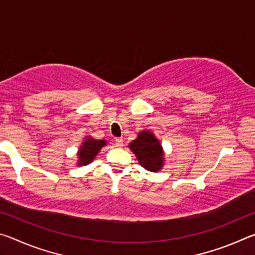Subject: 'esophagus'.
I'll return each instance as SVG.
<instances>
[{"mask_svg":"<svg viewBox=\"0 0 255 255\" xmlns=\"http://www.w3.org/2000/svg\"><path fill=\"white\" fill-rule=\"evenodd\" d=\"M115 144H116V146H117V147H122V146H123V138L122 137L116 138Z\"/></svg>","mask_w":255,"mask_h":255,"instance_id":"34e87169","label":"esophagus"}]
</instances>
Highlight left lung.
Instances as JSON below:
<instances>
[{"instance_id": "8db88e82", "label": "left lung", "mask_w": 255, "mask_h": 255, "mask_svg": "<svg viewBox=\"0 0 255 255\" xmlns=\"http://www.w3.org/2000/svg\"><path fill=\"white\" fill-rule=\"evenodd\" d=\"M137 159L146 170L156 172L163 165V153L158 140L152 132L141 131L137 139L129 144Z\"/></svg>"}]
</instances>
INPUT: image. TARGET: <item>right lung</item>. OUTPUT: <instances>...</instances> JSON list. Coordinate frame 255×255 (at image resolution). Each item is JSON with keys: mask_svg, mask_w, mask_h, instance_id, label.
<instances>
[{"mask_svg": "<svg viewBox=\"0 0 255 255\" xmlns=\"http://www.w3.org/2000/svg\"><path fill=\"white\" fill-rule=\"evenodd\" d=\"M107 144L106 140H94L91 137L84 140L83 146H82L79 153L80 164L79 165H86V164L91 163L93 158L98 154L99 150L101 149L102 146Z\"/></svg>", "mask_w": 255, "mask_h": 255, "instance_id": "1", "label": "right lung"}]
</instances>
